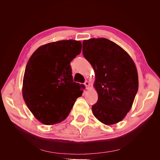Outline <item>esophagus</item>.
<instances>
[{
	"label": "esophagus",
	"mask_w": 160,
	"mask_h": 160,
	"mask_svg": "<svg viewBox=\"0 0 160 160\" xmlns=\"http://www.w3.org/2000/svg\"><path fill=\"white\" fill-rule=\"evenodd\" d=\"M84 85H85V86L86 89H88V88H89V85H90V84H89V83L88 81H85V83H84Z\"/></svg>",
	"instance_id": "esophagus-1"
}]
</instances>
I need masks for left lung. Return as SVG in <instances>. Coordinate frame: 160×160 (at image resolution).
<instances>
[{
	"instance_id": "obj_1",
	"label": "left lung",
	"mask_w": 160,
	"mask_h": 160,
	"mask_svg": "<svg viewBox=\"0 0 160 160\" xmlns=\"http://www.w3.org/2000/svg\"><path fill=\"white\" fill-rule=\"evenodd\" d=\"M83 54L95 73L98 102L95 117L105 125L121 122L129 110L138 90V75L132 58L122 47L105 38L83 42Z\"/></svg>"
}]
</instances>
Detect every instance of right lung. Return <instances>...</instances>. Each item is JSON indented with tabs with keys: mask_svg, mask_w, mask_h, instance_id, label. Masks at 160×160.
I'll return each instance as SVG.
<instances>
[{
	"mask_svg": "<svg viewBox=\"0 0 160 160\" xmlns=\"http://www.w3.org/2000/svg\"><path fill=\"white\" fill-rule=\"evenodd\" d=\"M81 41L62 40L38 47L28 60L22 96L28 108L45 125L66 119L83 85L73 82L70 63L81 51Z\"/></svg>",
	"mask_w": 160,
	"mask_h": 160,
	"instance_id": "1",
	"label": "right lung"
}]
</instances>
